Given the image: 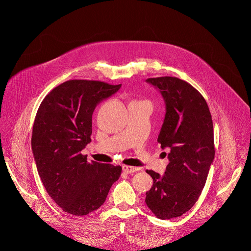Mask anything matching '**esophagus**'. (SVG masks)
<instances>
[{
  "label": "esophagus",
  "mask_w": 251,
  "mask_h": 251,
  "mask_svg": "<svg viewBox=\"0 0 251 251\" xmlns=\"http://www.w3.org/2000/svg\"><path fill=\"white\" fill-rule=\"evenodd\" d=\"M138 170L137 167H133V166H128V165H124L123 166V171L126 174H131V173H134Z\"/></svg>",
  "instance_id": "1"
}]
</instances>
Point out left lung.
<instances>
[{
	"instance_id": "left-lung-1",
	"label": "left lung",
	"mask_w": 251,
	"mask_h": 251,
	"mask_svg": "<svg viewBox=\"0 0 251 251\" xmlns=\"http://www.w3.org/2000/svg\"><path fill=\"white\" fill-rule=\"evenodd\" d=\"M160 92L166 114L157 142L169 150V164L160 176L152 170L146 204L160 219L175 218L189 211L205 186L215 158L212 115L203 96L177 77L149 78Z\"/></svg>"
}]
</instances>
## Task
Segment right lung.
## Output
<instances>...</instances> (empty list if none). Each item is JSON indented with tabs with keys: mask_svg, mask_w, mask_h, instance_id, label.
<instances>
[{
	"mask_svg": "<svg viewBox=\"0 0 251 251\" xmlns=\"http://www.w3.org/2000/svg\"><path fill=\"white\" fill-rule=\"evenodd\" d=\"M121 86L70 80L54 88L36 112L32 150L37 172L49 196L68 214L82 216L97 211L121 176V166L88 162L81 153L91 142L97 105Z\"/></svg>",
	"mask_w": 251,
	"mask_h": 251,
	"instance_id": "add662e5",
	"label": "right lung"
}]
</instances>
